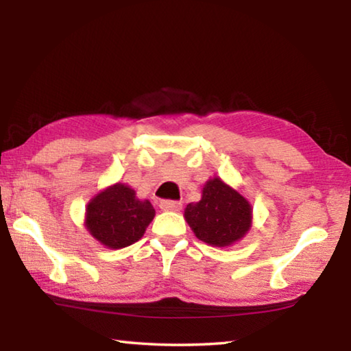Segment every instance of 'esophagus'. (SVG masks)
Segmentation results:
<instances>
[{
    "label": "esophagus",
    "mask_w": 351,
    "mask_h": 351,
    "mask_svg": "<svg viewBox=\"0 0 351 351\" xmlns=\"http://www.w3.org/2000/svg\"><path fill=\"white\" fill-rule=\"evenodd\" d=\"M159 207H161L162 210L178 212V210H181L182 204L180 203V201H175V199H162L161 203H159Z\"/></svg>",
    "instance_id": "esophagus-1"
}]
</instances>
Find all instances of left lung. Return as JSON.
Returning a JSON list of instances; mask_svg holds the SVG:
<instances>
[{
  "instance_id": "8db88e82",
  "label": "left lung",
  "mask_w": 351,
  "mask_h": 351,
  "mask_svg": "<svg viewBox=\"0 0 351 351\" xmlns=\"http://www.w3.org/2000/svg\"><path fill=\"white\" fill-rule=\"evenodd\" d=\"M252 209L239 192L219 178L207 181L203 198L187 204V223L201 241L212 246H229L251 228Z\"/></svg>"
}]
</instances>
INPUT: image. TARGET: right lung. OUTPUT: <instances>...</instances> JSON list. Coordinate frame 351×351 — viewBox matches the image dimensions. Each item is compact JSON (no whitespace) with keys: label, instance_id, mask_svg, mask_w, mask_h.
<instances>
[{"label":"right lung","instance_id":"1","mask_svg":"<svg viewBox=\"0 0 351 351\" xmlns=\"http://www.w3.org/2000/svg\"><path fill=\"white\" fill-rule=\"evenodd\" d=\"M153 217L150 201H141L133 189L114 184L91 199L85 221L94 239L111 249H121L138 241Z\"/></svg>","mask_w":351,"mask_h":351}]
</instances>
